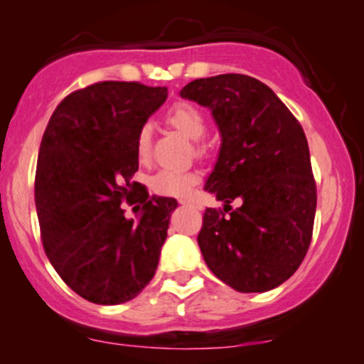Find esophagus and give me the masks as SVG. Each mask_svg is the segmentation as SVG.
I'll return each mask as SVG.
<instances>
[{
  "instance_id": "esophagus-1",
  "label": "esophagus",
  "mask_w": 364,
  "mask_h": 364,
  "mask_svg": "<svg viewBox=\"0 0 364 364\" xmlns=\"http://www.w3.org/2000/svg\"><path fill=\"white\" fill-rule=\"evenodd\" d=\"M179 204H183V205H195V202L192 200V198H179Z\"/></svg>"
}]
</instances>
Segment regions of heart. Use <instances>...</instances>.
<instances>
[{"label": "heart", "instance_id": "heart-1", "mask_svg": "<svg viewBox=\"0 0 364 364\" xmlns=\"http://www.w3.org/2000/svg\"><path fill=\"white\" fill-rule=\"evenodd\" d=\"M166 122L183 136L195 141V151L204 153L205 144L200 137L205 132V118L197 108L188 102L176 105L167 112ZM151 146V127L144 124L136 137V151L139 160H146ZM198 181V174L190 169H162L151 178L153 192L167 197H186Z\"/></svg>", "mask_w": 364, "mask_h": 364}]
</instances>
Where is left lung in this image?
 Segmentation results:
<instances>
[{"label":"left lung","instance_id":"8db88e82","mask_svg":"<svg viewBox=\"0 0 364 364\" xmlns=\"http://www.w3.org/2000/svg\"><path fill=\"white\" fill-rule=\"evenodd\" d=\"M181 97L213 112L221 132L205 190L198 246L220 281L240 293L277 288L296 272L312 240L317 190L300 122L270 87L246 75L198 78ZM233 200L240 208L232 210Z\"/></svg>","mask_w":364,"mask_h":364}]
</instances>
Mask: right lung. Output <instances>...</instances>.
<instances>
[{
  "label": "right lung",
  "mask_w": 364,
  "mask_h": 364,
  "mask_svg": "<svg viewBox=\"0 0 364 364\" xmlns=\"http://www.w3.org/2000/svg\"><path fill=\"white\" fill-rule=\"evenodd\" d=\"M167 99L166 87L99 82L71 92L40 144L34 200L55 272L92 304L132 300L151 281L178 202L132 181L136 137ZM136 204L127 220L119 204Z\"/></svg>",
  "instance_id": "1"
}]
</instances>
